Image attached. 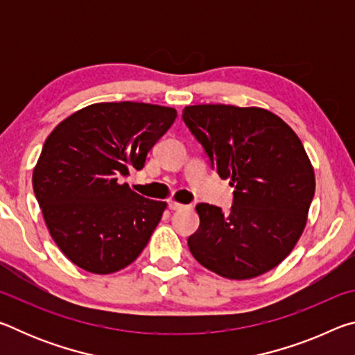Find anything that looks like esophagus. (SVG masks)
Masks as SVG:
<instances>
[{
    "label": "esophagus",
    "instance_id": "1",
    "mask_svg": "<svg viewBox=\"0 0 355 355\" xmlns=\"http://www.w3.org/2000/svg\"><path fill=\"white\" fill-rule=\"evenodd\" d=\"M169 208L173 209V211H180V209H191L192 205H183V203H178L175 200L169 202Z\"/></svg>",
    "mask_w": 355,
    "mask_h": 355
}]
</instances>
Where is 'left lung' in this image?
Listing matches in <instances>:
<instances>
[{
	"label": "left lung",
	"instance_id": "8db88e82",
	"mask_svg": "<svg viewBox=\"0 0 355 355\" xmlns=\"http://www.w3.org/2000/svg\"><path fill=\"white\" fill-rule=\"evenodd\" d=\"M183 120L211 169L230 180L233 205L199 203L200 225L188 238L192 257L232 280L254 279L290 255L315 196V172L297 135L263 107L194 105Z\"/></svg>",
	"mask_w": 355,
	"mask_h": 355
}]
</instances>
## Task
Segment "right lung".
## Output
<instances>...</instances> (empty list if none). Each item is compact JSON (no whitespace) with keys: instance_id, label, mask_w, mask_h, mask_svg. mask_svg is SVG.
Segmentation results:
<instances>
[{"instance_id":"add662e5","label":"right lung","mask_w":355,"mask_h":355,"mask_svg":"<svg viewBox=\"0 0 355 355\" xmlns=\"http://www.w3.org/2000/svg\"><path fill=\"white\" fill-rule=\"evenodd\" d=\"M173 107L136 101L95 103L62 120L46 137L33 172L45 224L69 260L112 274L146 248L166 202L122 183L171 128Z\"/></svg>"}]
</instances>
